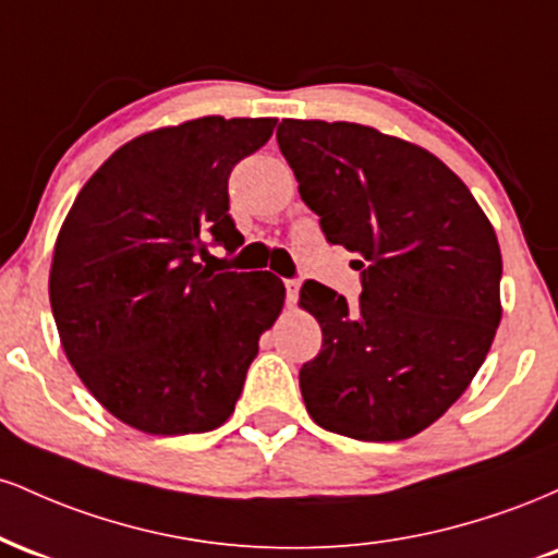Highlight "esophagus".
I'll return each instance as SVG.
<instances>
[{
  "label": "esophagus",
  "instance_id": "obj_1",
  "mask_svg": "<svg viewBox=\"0 0 558 558\" xmlns=\"http://www.w3.org/2000/svg\"><path fill=\"white\" fill-rule=\"evenodd\" d=\"M286 293H288V304H293V301L299 299V280L296 278L286 280Z\"/></svg>",
  "mask_w": 558,
  "mask_h": 558
}]
</instances>
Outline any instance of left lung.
<instances>
[{
    "mask_svg": "<svg viewBox=\"0 0 558 558\" xmlns=\"http://www.w3.org/2000/svg\"><path fill=\"white\" fill-rule=\"evenodd\" d=\"M278 146L325 239L354 252L360 304L306 280L323 349L306 412L356 440L412 438L464 393L501 323V248L470 189L422 146L356 123L283 120Z\"/></svg>",
    "mask_w": 558,
    "mask_h": 558,
    "instance_id": "left-lung-1",
    "label": "left lung"
}]
</instances>
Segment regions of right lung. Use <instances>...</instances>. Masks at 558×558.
I'll return each mask as SVG.
<instances>
[{
    "mask_svg": "<svg viewBox=\"0 0 558 558\" xmlns=\"http://www.w3.org/2000/svg\"><path fill=\"white\" fill-rule=\"evenodd\" d=\"M275 118H198L128 141L88 178L54 243L62 349L107 412L149 435L233 414L259 336L283 310L272 272L222 270L243 243L228 178Z\"/></svg>",
    "mask_w": 558,
    "mask_h": 558,
    "instance_id": "add662e5",
    "label": "right lung"
}]
</instances>
